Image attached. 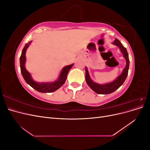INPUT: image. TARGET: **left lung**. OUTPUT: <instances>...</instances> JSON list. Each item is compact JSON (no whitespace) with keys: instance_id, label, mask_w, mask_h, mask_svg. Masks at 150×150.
Returning a JSON list of instances; mask_svg holds the SVG:
<instances>
[{"instance_id":"left-lung-1","label":"left lung","mask_w":150,"mask_h":150,"mask_svg":"<svg viewBox=\"0 0 150 150\" xmlns=\"http://www.w3.org/2000/svg\"><path fill=\"white\" fill-rule=\"evenodd\" d=\"M112 44L119 47L121 52L123 54V57L125 58L126 62V67H125L123 71H122V73L117 77L115 81H113L111 83H106L104 84H99L94 83L90 78L87 67H85L86 83H87L88 85L91 88V89H92L94 92H96V93L99 94H108L115 91L116 89H118L120 86L123 84L125 81L126 79L127 76H128L129 60L128 57V53L127 52V50L123 46H122L121 42L117 39H115V41L112 42Z\"/></svg>"}]
</instances>
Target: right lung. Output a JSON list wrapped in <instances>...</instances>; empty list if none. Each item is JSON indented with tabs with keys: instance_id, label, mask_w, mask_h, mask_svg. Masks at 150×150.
Masks as SVG:
<instances>
[{
	"instance_id": "right-lung-1",
	"label": "right lung",
	"mask_w": 150,
	"mask_h": 150,
	"mask_svg": "<svg viewBox=\"0 0 150 150\" xmlns=\"http://www.w3.org/2000/svg\"><path fill=\"white\" fill-rule=\"evenodd\" d=\"M30 42H29L28 44L25 45L24 49H22L21 56L20 57V66H21V71L22 76L25 81V82L30 85L32 88L35 89L40 93H52L55 91L59 88H60L61 86L64 84L65 81L67 78V75L68 72L69 71L71 68L74 65L72 64L71 65H68L65 66L61 71L59 77L57 81L51 83H37L34 81L32 78L31 75L29 72L26 70L25 67V52L27 49L28 48Z\"/></svg>"
}]
</instances>
